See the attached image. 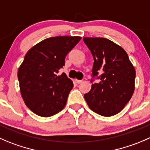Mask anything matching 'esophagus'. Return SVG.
I'll return each instance as SVG.
<instances>
[{
	"label": "esophagus",
	"instance_id": "obj_1",
	"mask_svg": "<svg viewBox=\"0 0 150 150\" xmlns=\"http://www.w3.org/2000/svg\"><path fill=\"white\" fill-rule=\"evenodd\" d=\"M75 81H76V83H78V84H79V83H82L83 82V81H81V80H75Z\"/></svg>",
	"mask_w": 150,
	"mask_h": 150
}]
</instances>
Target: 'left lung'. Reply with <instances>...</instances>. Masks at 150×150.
<instances>
[{
  "label": "left lung",
  "instance_id": "obj_1",
  "mask_svg": "<svg viewBox=\"0 0 150 150\" xmlns=\"http://www.w3.org/2000/svg\"><path fill=\"white\" fill-rule=\"evenodd\" d=\"M94 58L92 76L100 77L84 98L91 110L111 117L124 108L135 89L136 70L125 50L105 38L84 37ZM93 80H91V82Z\"/></svg>",
  "mask_w": 150,
  "mask_h": 150
}]
</instances>
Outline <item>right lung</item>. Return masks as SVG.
I'll return each instance as SVG.
<instances>
[{
  "label": "right lung",
  "mask_w": 150,
  "mask_h": 150,
  "mask_svg": "<svg viewBox=\"0 0 150 150\" xmlns=\"http://www.w3.org/2000/svg\"><path fill=\"white\" fill-rule=\"evenodd\" d=\"M81 36H56L42 40L25 54L17 72L22 97L34 114L49 117L65 107L73 83L65 73L57 75L65 57Z\"/></svg>",
  "instance_id": "obj_1"
}]
</instances>
